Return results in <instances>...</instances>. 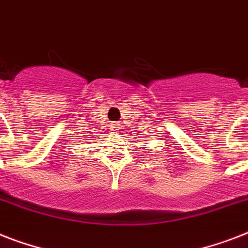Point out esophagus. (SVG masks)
Segmentation results:
<instances>
[{
	"label": "esophagus",
	"mask_w": 248,
	"mask_h": 248,
	"mask_svg": "<svg viewBox=\"0 0 248 248\" xmlns=\"http://www.w3.org/2000/svg\"><path fill=\"white\" fill-rule=\"evenodd\" d=\"M112 128H113V131H116V130H117L116 126H112Z\"/></svg>",
	"instance_id": "obj_1"
}]
</instances>
